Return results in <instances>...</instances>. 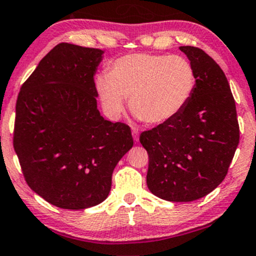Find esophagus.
Segmentation results:
<instances>
[{"instance_id":"34e87169","label":"esophagus","mask_w":256,"mask_h":256,"mask_svg":"<svg viewBox=\"0 0 256 256\" xmlns=\"http://www.w3.org/2000/svg\"><path fill=\"white\" fill-rule=\"evenodd\" d=\"M132 134H133L134 141H138V129L133 128V132H132Z\"/></svg>"}]
</instances>
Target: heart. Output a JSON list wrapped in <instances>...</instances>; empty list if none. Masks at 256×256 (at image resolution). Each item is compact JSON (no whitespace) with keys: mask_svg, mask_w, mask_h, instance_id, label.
I'll list each match as a JSON object with an SVG mask.
<instances>
[{"mask_svg":"<svg viewBox=\"0 0 256 256\" xmlns=\"http://www.w3.org/2000/svg\"><path fill=\"white\" fill-rule=\"evenodd\" d=\"M196 83L194 68L185 56L133 53L114 60L108 74L96 78V89L110 118H120L129 98L138 118L160 124L185 108Z\"/></svg>","mask_w":256,"mask_h":256,"instance_id":"obj_1","label":"heart"}]
</instances>
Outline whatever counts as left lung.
I'll return each mask as SVG.
<instances>
[{
	"label": "left lung",
	"instance_id": "left-lung-1",
	"mask_svg": "<svg viewBox=\"0 0 256 256\" xmlns=\"http://www.w3.org/2000/svg\"><path fill=\"white\" fill-rule=\"evenodd\" d=\"M194 68V92L178 115L142 132L147 186L156 197L191 202L226 178L240 141L235 100L224 72L203 50L180 46Z\"/></svg>",
	"mask_w": 256,
	"mask_h": 256
}]
</instances>
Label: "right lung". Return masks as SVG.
Here are the masks:
<instances>
[{
	"mask_svg": "<svg viewBox=\"0 0 256 256\" xmlns=\"http://www.w3.org/2000/svg\"><path fill=\"white\" fill-rule=\"evenodd\" d=\"M103 51L62 42L41 59L16 100L12 144L28 186L62 209L102 203L120 159L133 147L129 126L104 120L94 76Z\"/></svg>",
	"mask_w": 256,
	"mask_h": 256,
	"instance_id": "1",
	"label": "right lung"
}]
</instances>
